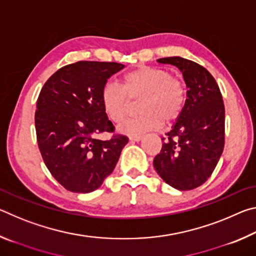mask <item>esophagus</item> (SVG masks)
Masks as SVG:
<instances>
[{"instance_id":"34e87169","label":"esophagus","mask_w":256,"mask_h":256,"mask_svg":"<svg viewBox=\"0 0 256 256\" xmlns=\"http://www.w3.org/2000/svg\"><path fill=\"white\" fill-rule=\"evenodd\" d=\"M130 140L134 141V142H138L142 140V136H130Z\"/></svg>"}]
</instances>
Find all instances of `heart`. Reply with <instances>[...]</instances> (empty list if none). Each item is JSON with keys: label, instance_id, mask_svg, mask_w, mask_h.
Returning a JSON list of instances; mask_svg holds the SVG:
<instances>
[{"label": "heart", "instance_id": "1", "mask_svg": "<svg viewBox=\"0 0 256 256\" xmlns=\"http://www.w3.org/2000/svg\"><path fill=\"white\" fill-rule=\"evenodd\" d=\"M142 97L138 112L140 116L128 120L120 131L138 136L157 130L164 120H175L186 100L183 82L160 68L142 66L128 72L122 78V88L115 84H106L100 94L102 110L112 122L122 123L128 112V99Z\"/></svg>", "mask_w": 256, "mask_h": 256}]
</instances>
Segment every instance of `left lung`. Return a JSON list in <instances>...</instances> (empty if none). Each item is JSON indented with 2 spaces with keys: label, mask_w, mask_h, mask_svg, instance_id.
<instances>
[{
  "label": "left lung",
  "mask_w": 256,
  "mask_h": 256,
  "mask_svg": "<svg viewBox=\"0 0 256 256\" xmlns=\"http://www.w3.org/2000/svg\"><path fill=\"white\" fill-rule=\"evenodd\" d=\"M172 64L183 74L188 92L183 112L162 138V148L154 159L158 175L180 190L206 183L218 164L224 146V106L210 72L180 56L157 60Z\"/></svg>",
  "instance_id": "1"
}]
</instances>
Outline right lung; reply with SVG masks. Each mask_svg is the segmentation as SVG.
<instances>
[{
  "instance_id": "add662e5",
  "label": "right lung",
  "mask_w": 256,
  "mask_h": 256,
  "mask_svg": "<svg viewBox=\"0 0 256 256\" xmlns=\"http://www.w3.org/2000/svg\"><path fill=\"white\" fill-rule=\"evenodd\" d=\"M124 66L81 60L60 68L42 86L34 114L38 146L50 174L70 192L100 188L128 142L124 136L97 138L114 131L100 94L108 78Z\"/></svg>"
}]
</instances>
